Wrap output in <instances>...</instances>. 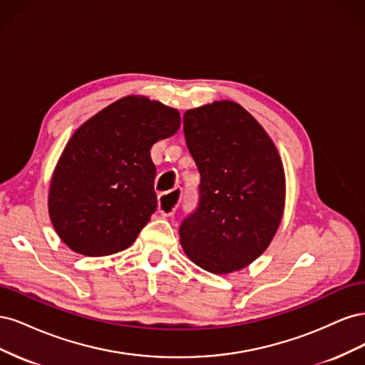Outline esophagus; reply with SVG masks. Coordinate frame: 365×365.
Wrapping results in <instances>:
<instances>
[{
	"label": "esophagus",
	"mask_w": 365,
	"mask_h": 365,
	"mask_svg": "<svg viewBox=\"0 0 365 365\" xmlns=\"http://www.w3.org/2000/svg\"><path fill=\"white\" fill-rule=\"evenodd\" d=\"M181 197H182V190L178 189V187L168 193H163L160 196V201H158V212L164 217L172 216L175 213V210L178 208Z\"/></svg>",
	"instance_id": "obj_1"
}]
</instances>
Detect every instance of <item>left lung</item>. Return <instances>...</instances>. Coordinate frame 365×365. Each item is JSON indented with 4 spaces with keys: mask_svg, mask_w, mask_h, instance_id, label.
<instances>
[{
    "mask_svg": "<svg viewBox=\"0 0 365 365\" xmlns=\"http://www.w3.org/2000/svg\"><path fill=\"white\" fill-rule=\"evenodd\" d=\"M187 149L201 175L200 202L180 227L189 259L213 274L240 271L267 250L284 208V170L259 121L231 101L184 114Z\"/></svg>",
    "mask_w": 365,
    "mask_h": 365,
    "instance_id": "left-lung-1",
    "label": "left lung"
}]
</instances>
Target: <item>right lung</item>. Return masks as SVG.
<instances>
[{
  "label": "right lung",
  "instance_id": "right-lung-1",
  "mask_svg": "<svg viewBox=\"0 0 365 365\" xmlns=\"http://www.w3.org/2000/svg\"><path fill=\"white\" fill-rule=\"evenodd\" d=\"M180 125L175 108L128 96L74 132L48 192L51 224L65 245L101 257L134 244L157 210L150 148Z\"/></svg>",
  "mask_w": 365,
  "mask_h": 365
}]
</instances>
